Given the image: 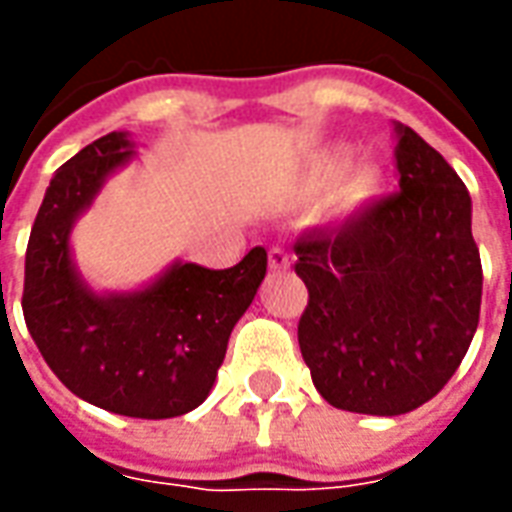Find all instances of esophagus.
I'll return each instance as SVG.
<instances>
[{
    "instance_id": "1",
    "label": "esophagus",
    "mask_w": 512,
    "mask_h": 512,
    "mask_svg": "<svg viewBox=\"0 0 512 512\" xmlns=\"http://www.w3.org/2000/svg\"><path fill=\"white\" fill-rule=\"evenodd\" d=\"M288 266H290V255L285 252V249H279V246L268 249V268H271V271H285Z\"/></svg>"
}]
</instances>
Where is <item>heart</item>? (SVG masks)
<instances>
[{
    "instance_id": "b5f03b06",
    "label": "heart",
    "mask_w": 512,
    "mask_h": 512,
    "mask_svg": "<svg viewBox=\"0 0 512 512\" xmlns=\"http://www.w3.org/2000/svg\"><path fill=\"white\" fill-rule=\"evenodd\" d=\"M351 153H354L351 145L332 142L312 150L299 167L296 186L301 194L312 197L332 189L326 197V213L332 219H351L370 208L384 191V167L373 158H362L351 164Z\"/></svg>"
}]
</instances>
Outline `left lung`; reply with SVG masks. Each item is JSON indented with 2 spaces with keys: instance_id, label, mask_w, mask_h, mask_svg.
<instances>
[{
  "instance_id": "obj_1",
  "label": "left lung",
  "mask_w": 512,
  "mask_h": 512,
  "mask_svg": "<svg viewBox=\"0 0 512 512\" xmlns=\"http://www.w3.org/2000/svg\"><path fill=\"white\" fill-rule=\"evenodd\" d=\"M400 191L293 244L310 290L299 348L334 408L397 417L439 395L472 345L483 266L472 197L433 147L397 126Z\"/></svg>"
}]
</instances>
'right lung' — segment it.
Listing matches in <instances>:
<instances>
[{
  "label": "right lung",
  "instance_id": "obj_1",
  "mask_svg": "<svg viewBox=\"0 0 512 512\" xmlns=\"http://www.w3.org/2000/svg\"><path fill=\"white\" fill-rule=\"evenodd\" d=\"M128 131L95 139L51 178L24 266V321L54 376L87 403L139 419L180 417L213 389L233 326L255 301L268 257L233 268L175 260L134 290H95L73 257V224L136 156Z\"/></svg>",
  "mask_w": 512,
  "mask_h": 512
}]
</instances>
